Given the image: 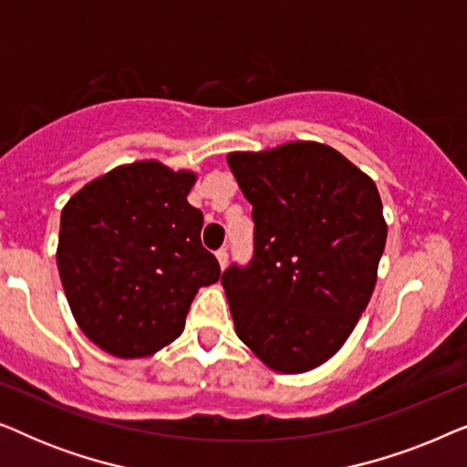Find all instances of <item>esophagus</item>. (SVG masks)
<instances>
[{
    "label": "esophagus",
    "instance_id": "34e87169",
    "mask_svg": "<svg viewBox=\"0 0 467 467\" xmlns=\"http://www.w3.org/2000/svg\"><path fill=\"white\" fill-rule=\"evenodd\" d=\"M216 259H219V265H221V270H225V267H227V259H229V254H227V248H221V251H216Z\"/></svg>",
    "mask_w": 467,
    "mask_h": 467
}]
</instances>
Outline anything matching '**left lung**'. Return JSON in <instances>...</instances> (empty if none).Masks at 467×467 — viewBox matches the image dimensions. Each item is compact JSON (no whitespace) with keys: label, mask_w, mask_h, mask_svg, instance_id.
<instances>
[{"label":"left lung","mask_w":467,"mask_h":467,"mask_svg":"<svg viewBox=\"0 0 467 467\" xmlns=\"http://www.w3.org/2000/svg\"><path fill=\"white\" fill-rule=\"evenodd\" d=\"M253 203L254 257L223 274L235 334L280 374L310 372L353 334L387 244L376 182L340 150L296 140L234 150Z\"/></svg>","instance_id":"obj_1"}]
</instances>
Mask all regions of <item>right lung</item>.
Segmentation results:
<instances>
[{
    "instance_id": "obj_1",
    "label": "right lung",
    "mask_w": 467,
    "mask_h": 467,
    "mask_svg": "<svg viewBox=\"0 0 467 467\" xmlns=\"http://www.w3.org/2000/svg\"><path fill=\"white\" fill-rule=\"evenodd\" d=\"M193 170L157 159L119 165L61 210L57 267L88 340L119 359L150 357L182 334L191 302L221 278L191 206Z\"/></svg>"
}]
</instances>
